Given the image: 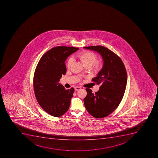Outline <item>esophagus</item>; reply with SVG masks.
I'll return each instance as SVG.
<instances>
[{
	"label": "esophagus",
	"mask_w": 158,
	"mask_h": 158,
	"mask_svg": "<svg viewBox=\"0 0 158 158\" xmlns=\"http://www.w3.org/2000/svg\"><path fill=\"white\" fill-rule=\"evenodd\" d=\"M81 89V88L80 86H75V88H74V89H75L76 91H78V90H80Z\"/></svg>",
	"instance_id": "obj_1"
}]
</instances>
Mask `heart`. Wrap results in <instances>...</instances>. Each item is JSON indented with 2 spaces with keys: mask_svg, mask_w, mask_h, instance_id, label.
Masks as SVG:
<instances>
[{
  "mask_svg": "<svg viewBox=\"0 0 158 158\" xmlns=\"http://www.w3.org/2000/svg\"><path fill=\"white\" fill-rule=\"evenodd\" d=\"M77 57L85 65L86 67H91L94 72H100L103 68L104 65L103 61L101 59H97V56L93 52L87 50L83 51L77 54ZM73 61V58H69L68 59L66 63L68 69L71 67Z\"/></svg>",
  "mask_w": 158,
  "mask_h": 158,
  "instance_id": "obj_1",
  "label": "heart"
}]
</instances>
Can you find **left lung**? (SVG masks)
I'll return each instance as SVG.
<instances>
[{
    "mask_svg": "<svg viewBox=\"0 0 158 158\" xmlns=\"http://www.w3.org/2000/svg\"><path fill=\"white\" fill-rule=\"evenodd\" d=\"M97 51L104 60L103 69L92 81L100 85L95 94L86 89L87 95L84 99L86 110L92 116L102 118L116 109L122 101L127 84L126 69L121 58L108 48L102 46L84 47Z\"/></svg>",
    "mask_w": 158,
    "mask_h": 158,
    "instance_id": "1",
    "label": "left lung"
}]
</instances>
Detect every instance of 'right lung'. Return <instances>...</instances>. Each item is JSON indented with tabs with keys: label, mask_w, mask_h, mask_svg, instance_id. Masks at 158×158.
Returning <instances> with one entry per match:
<instances>
[{
	"label": "right lung",
	"mask_w": 158,
	"mask_h": 158,
	"mask_svg": "<svg viewBox=\"0 0 158 158\" xmlns=\"http://www.w3.org/2000/svg\"><path fill=\"white\" fill-rule=\"evenodd\" d=\"M78 49L66 46L52 48L43 55L35 71L33 86L37 102L53 116L63 115L70 106L74 88L66 89L59 81L66 73L65 61Z\"/></svg>",
	"instance_id": "right-lung-1"
}]
</instances>
